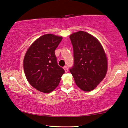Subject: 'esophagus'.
I'll return each mask as SVG.
<instances>
[{"label": "esophagus", "instance_id": "obj_1", "mask_svg": "<svg viewBox=\"0 0 128 128\" xmlns=\"http://www.w3.org/2000/svg\"><path fill=\"white\" fill-rule=\"evenodd\" d=\"M64 71H65V72H68V67H67V66H64Z\"/></svg>", "mask_w": 128, "mask_h": 128}]
</instances>
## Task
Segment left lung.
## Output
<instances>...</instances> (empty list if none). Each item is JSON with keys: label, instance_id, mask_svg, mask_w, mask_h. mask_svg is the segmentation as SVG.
<instances>
[{"label": "left lung", "instance_id": "8db88e82", "mask_svg": "<svg viewBox=\"0 0 128 128\" xmlns=\"http://www.w3.org/2000/svg\"><path fill=\"white\" fill-rule=\"evenodd\" d=\"M74 62L70 71L76 86L90 92L104 79L107 71V60L100 42L89 33L80 31L70 36Z\"/></svg>", "mask_w": 128, "mask_h": 128}]
</instances>
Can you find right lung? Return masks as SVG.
I'll use <instances>...</instances> for the list:
<instances>
[{"label": "right lung", "mask_w": 128, "mask_h": 128, "mask_svg": "<svg viewBox=\"0 0 128 128\" xmlns=\"http://www.w3.org/2000/svg\"><path fill=\"white\" fill-rule=\"evenodd\" d=\"M62 37L46 34L31 44L24 56V69L29 83L42 93H48L59 84L64 70L58 65L54 51Z\"/></svg>", "instance_id": "right-lung-1"}]
</instances>
